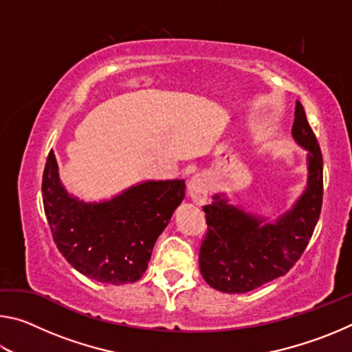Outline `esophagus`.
<instances>
[{
	"label": "esophagus",
	"instance_id": "34e87169",
	"mask_svg": "<svg viewBox=\"0 0 352 352\" xmlns=\"http://www.w3.org/2000/svg\"><path fill=\"white\" fill-rule=\"evenodd\" d=\"M210 192V182L204 175H195L188 183V194L194 204L204 205Z\"/></svg>",
	"mask_w": 352,
	"mask_h": 352
}]
</instances>
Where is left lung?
Here are the masks:
<instances>
[{
    "instance_id": "obj_1",
    "label": "left lung",
    "mask_w": 352,
    "mask_h": 352,
    "mask_svg": "<svg viewBox=\"0 0 352 352\" xmlns=\"http://www.w3.org/2000/svg\"><path fill=\"white\" fill-rule=\"evenodd\" d=\"M292 136L305 148L307 183L290 210L275 220L230 204L223 192L204 206L208 233L200 247V272L212 289L245 294L287 273L311 241L323 204V158L296 100Z\"/></svg>"
}]
</instances>
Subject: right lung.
Returning a JSON list of instances; mask_svg holds the SVG:
<instances>
[{
    "mask_svg": "<svg viewBox=\"0 0 352 352\" xmlns=\"http://www.w3.org/2000/svg\"><path fill=\"white\" fill-rule=\"evenodd\" d=\"M184 180H146L111 199L69 194L54 152L46 160L43 205L58 252L82 275L121 285L144 275L158 236L184 199Z\"/></svg>",
    "mask_w": 352,
    "mask_h": 352,
    "instance_id": "add662e5",
    "label": "right lung"
}]
</instances>
